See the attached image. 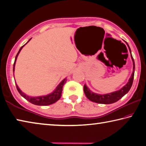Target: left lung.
I'll use <instances>...</instances> for the list:
<instances>
[{"mask_svg":"<svg viewBox=\"0 0 146 146\" xmlns=\"http://www.w3.org/2000/svg\"><path fill=\"white\" fill-rule=\"evenodd\" d=\"M125 43L129 48V52L131 53V57L132 61H133V73L131 75L130 78L129 79L128 82L125 84L123 88H122L120 90L116 91L115 92L108 93V94H104V95H100V94L93 93L91 91L90 89H89L87 86L86 84L84 86V92L85 95L89 100L92 101L93 102H96L98 104H113L118 100H119L121 98L123 97L125 94L128 93V91L130 90L131 88L133 78H134V74H135V62L133 60V56L131 55V51L129 48L128 44L125 42Z\"/></svg>","mask_w":146,"mask_h":146,"instance_id":"left-lung-1","label":"left lung"}]
</instances>
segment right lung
Returning a JSON list of instances; mask_svg holds the SVG:
<instances>
[{
  "label": "right lung",
  "mask_w": 146,
  "mask_h": 146,
  "mask_svg": "<svg viewBox=\"0 0 146 146\" xmlns=\"http://www.w3.org/2000/svg\"><path fill=\"white\" fill-rule=\"evenodd\" d=\"M30 40L31 38L27 42V43H28ZM26 44H24V46H23L21 48H20L19 52L17 54V55L15 56V59L14 64H13V72L15 71V66L17 56H18L19 53L21 52V49H23V47L25 46ZM66 82V78H64V80L57 86V87L56 88L55 90H54L52 93H49L48 95H45V96H39V97H31V96L27 95L26 94L23 93V91L20 90V88L18 87V86H17L16 82H15V84H16L17 90H18L19 93L21 94V95L25 98V99L29 101L30 103L33 104H35V105H37V106H48V105L52 104H54L55 102H56V101L60 99L62 95V91L63 86Z\"/></svg>",
  "instance_id": "right-lung-1"
}]
</instances>
